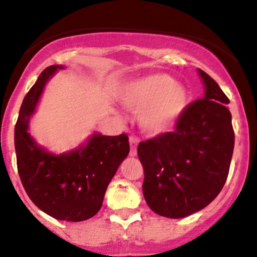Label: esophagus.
Here are the masks:
<instances>
[{
	"label": "esophagus",
	"instance_id": "34e87169",
	"mask_svg": "<svg viewBox=\"0 0 257 257\" xmlns=\"http://www.w3.org/2000/svg\"><path fill=\"white\" fill-rule=\"evenodd\" d=\"M138 143H139V139L136 138L135 135H131L130 136V145H131V149H130V156L135 157L138 154Z\"/></svg>",
	"mask_w": 257,
	"mask_h": 257
}]
</instances>
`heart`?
Returning <instances> with one entry per match:
<instances>
[{
  "instance_id": "b5f03b06",
  "label": "heart",
  "mask_w": 257,
  "mask_h": 257,
  "mask_svg": "<svg viewBox=\"0 0 257 257\" xmlns=\"http://www.w3.org/2000/svg\"><path fill=\"white\" fill-rule=\"evenodd\" d=\"M121 97L128 108H142L140 124L152 135L169 131L188 104L185 87L166 74H151L131 81L124 86Z\"/></svg>"
}]
</instances>
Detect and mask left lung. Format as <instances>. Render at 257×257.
Instances as JSON below:
<instances>
[{
  "mask_svg": "<svg viewBox=\"0 0 257 257\" xmlns=\"http://www.w3.org/2000/svg\"><path fill=\"white\" fill-rule=\"evenodd\" d=\"M205 97L185 108L175 131L142 142L143 194L152 211L180 219L210 205L221 192L230 167L234 131L229 99L215 79L198 69Z\"/></svg>",
  "mask_w": 257,
  "mask_h": 257,
  "instance_id": "1",
  "label": "left lung"
}]
</instances>
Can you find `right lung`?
<instances>
[{"instance_id": "obj_1", "label": "right lung", "mask_w": 257, "mask_h": 257, "mask_svg": "<svg viewBox=\"0 0 257 257\" xmlns=\"http://www.w3.org/2000/svg\"><path fill=\"white\" fill-rule=\"evenodd\" d=\"M61 65H51L40 74L23 100L15 124V151L20 180L40 210L58 220L83 221L96 215L106 187L130 152L126 134H94L76 151L51 154L28 134L29 117L35 112L47 79Z\"/></svg>"}]
</instances>
